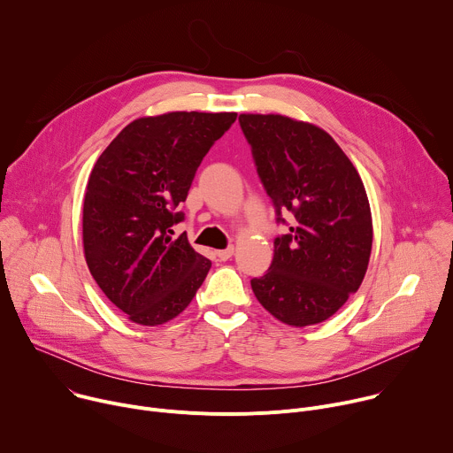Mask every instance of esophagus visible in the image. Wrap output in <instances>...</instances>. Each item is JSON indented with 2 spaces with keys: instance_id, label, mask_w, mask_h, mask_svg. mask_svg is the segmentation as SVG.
I'll return each instance as SVG.
<instances>
[{
  "instance_id": "esophagus-1",
  "label": "esophagus",
  "mask_w": 453,
  "mask_h": 453,
  "mask_svg": "<svg viewBox=\"0 0 453 453\" xmlns=\"http://www.w3.org/2000/svg\"><path fill=\"white\" fill-rule=\"evenodd\" d=\"M233 252H234V249L233 247H227V249H222V250H217V257L220 262H227L229 257L233 256Z\"/></svg>"
}]
</instances>
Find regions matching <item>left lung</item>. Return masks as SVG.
Segmentation results:
<instances>
[{
  "mask_svg": "<svg viewBox=\"0 0 453 453\" xmlns=\"http://www.w3.org/2000/svg\"><path fill=\"white\" fill-rule=\"evenodd\" d=\"M276 222L269 271L252 278L256 299L285 325L303 328L332 317L362 285L372 222L364 182L322 128L281 114H240ZM290 212L291 222L283 214Z\"/></svg>",
  "mask_w": 453,
  "mask_h": 453,
  "instance_id": "8db88e82",
  "label": "left lung"
}]
</instances>
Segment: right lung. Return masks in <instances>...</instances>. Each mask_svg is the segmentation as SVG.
Returning <instances> with one entry per match:
<instances>
[{"instance_id":"right-lung-1","label":"right lung","mask_w":453,"mask_h":453,"mask_svg":"<svg viewBox=\"0 0 453 453\" xmlns=\"http://www.w3.org/2000/svg\"><path fill=\"white\" fill-rule=\"evenodd\" d=\"M236 112H168L128 123L89 175L82 236L91 276L107 299L143 326L177 317L211 262L173 226L204 156Z\"/></svg>"}]
</instances>
